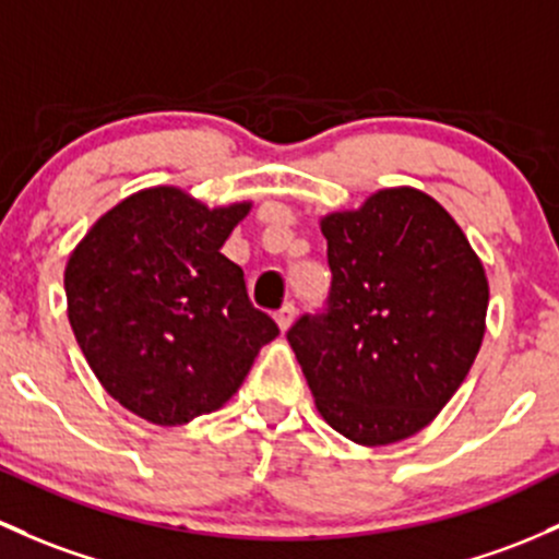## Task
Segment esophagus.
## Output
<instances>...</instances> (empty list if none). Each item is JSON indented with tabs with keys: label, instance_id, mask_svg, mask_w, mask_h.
<instances>
[{
	"label": "esophagus",
	"instance_id": "obj_1",
	"mask_svg": "<svg viewBox=\"0 0 559 559\" xmlns=\"http://www.w3.org/2000/svg\"><path fill=\"white\" fill-rule=\"evenodd\" d=\"M295 313H297V308H295V305H292V302H286L284 308H281L278 313H275V321H278L281 332H286V329L295 324Z\"/></svg>",
	"mask_w": 559,
	"mask_h": 559
}]
</instances>
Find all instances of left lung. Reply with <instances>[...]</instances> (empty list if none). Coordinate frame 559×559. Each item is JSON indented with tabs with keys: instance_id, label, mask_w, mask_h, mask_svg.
Segmentation results:
<instances>
[{
	"instance_id": "8db88e82",
	"label": "left lung",
	"mask_w": 559,
	"mask_h": 559,
	"mask_svg": "<svg viewBox=\"0 0 559 559\" xmlns=\"http://www.w3.org/2000/svg\"><path fill=\"white\" fill-rule=\"evenodd\" d=\"M326 310L286 332L316 409L364 448L402 442L439 415L479 354L487 275L457 222L415 187L321 219Z\"/></svg>"
}]
</instances>
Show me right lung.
<instances>
[{
	"label": "right lung",
	"instance_id": "1",
	"mask_svg": "<svg viewBox=\"0 0 559 559\" xmlns=\"http://www.w3.org/2000/svg\"><path fill=\"white\" fill-rule=\"evenodd\" d=\"M251 203L209 209L150 187L109 209L69 254V324L115 402L155 426L219 409L278 326L222 254Z\"/></svg>",
	"mask_w": 559,
	"mask_h": 559
}]
</instances>
